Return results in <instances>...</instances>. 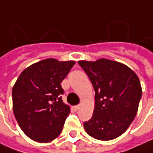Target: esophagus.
<instances>
[{"instance_id":"esophagus-1","label":"esophagus","mask_w":153,"mask_h":153,"mask_svg":"<svg viewBox=\"0 0 153 153\" xmlns=\"http://www.w3.org/2000/svg\"><path fill=\"white\" fill-rule=\"evenodd\" d=\"M74 108H75V110H79V109L80 108V105H76Z\"/></svg>"}]
</instances>
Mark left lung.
<instances>
[{
  "label": "left lung",
  "instance_id": "1",
  "mask_svg": "<svg viewBox=\"0 0 153 153\" xmlns=\"http://www.w3.org/2000/svg\"><path fill=\"white\" fill-rule=\"evenodd\" d=\"M78 64L96 92L92 118L83 124L86 132L102 141L121 136L134 120L142 97L137 74L126 65L106 58Z\"/></svg>",
  "mask_w": 153,
  "mask_h": 153
}]
</instances>
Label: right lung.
Instances as JSON below:
<instances>
[{
    "label": "right lung",
    "mask_w": 153,
    "mask_h": 153,
    "mask_svg": "<svg viewBox=\"0 0 153 153\" xmlns=\"http://www.w3.org/2000/svg\"><path fill=\"white\" fill-rule=\"evenodd\" d=\"M74 61L47 58L25 68L12 88L16 120L23 132L35 142L48 143L61 133L70 106L60 95L61 82Z\"/></svg>",
    "instance_id": "obj_1"
}]
</instances>
